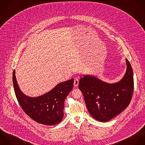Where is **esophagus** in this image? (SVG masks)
Returning a JSON list of instances; mask_svg holds the SVG:
<instances>
[{
    "mask_svg": "<svg viewBox=\"0 0 145 145\" xmlns=\"http://www.w3.org/2000/svg\"><path fill=\"white\" fill-rule=\"evenodd\" d=\"M78 84H79V80L78 78H75L74 80V85L75 87H77L78 86Z\"/></svg>",
    "mask_w": 145,
    "mask_h": 145,
    "instance_id": "1",
    "label": "esophagus"
}]
</instances>
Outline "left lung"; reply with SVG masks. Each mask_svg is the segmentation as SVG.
I'll use <instances>...</instances> for the list:
<instances>
[{"mask_svg": "<svg viewBox=\"0 0 145 145\" xmlns=\"http://www.w3.org/2000/svg\"><path fill=\"white\" fill-rule=\"evenodd\" d=\"M127 71L119 82L109 84L93 75H84L78 88L91 116L95 120L108 121L124 111L129 105L134 90L133 73L127 59Z\"/></svg>", "mask_w": 145, "mask_h": 145, "instance_id": "obj_1", "label": "left lung"}]
</instances>
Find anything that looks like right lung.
Segmentation results:
<instances>
[{
  "mask_svg": "<svg viewBox=\"0 0 145 145\" xmlns=\"http://www.w3.org/2000/svg\"><path fill=\"white\" fill-rule=\"evenodd\" d=\"M74 79L58 84L47 93L30 97L20 89L13 72V84L17 99L24 111L35 121L46 125L59 123L64 117V101L73 87Z\"/></svg>",
  "mask_w": 145,
  "mask_h": 145,
  "instance_id": "1",
  "label": "right lung"
}]
</instances>
